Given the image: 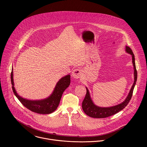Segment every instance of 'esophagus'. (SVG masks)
I'll return each instance as SVG.
<instances>
[{"instance_id": "34e87169", "label": "esophagus", "mask_w": 147, "mask_h": 147, "mask_svg": "<svg viewBox=\"0 0 147 147\" xmlns=\"http://www.w3.org/2000/svg\"><path fill=\"white\" fill-rule=\"evenodd\" d=\"M72 77L74 78H78L81 75V71L78 69H75L72 72Z\"/></svg>"}]
</instances>
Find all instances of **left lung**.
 <instances>
[{"label": "left lung", "mask_w": 147, "mask_h": 147, "mask_svg": "<svg viewBox=\"0 0 147 147\" xmlns=\"http://www.w3.org/2000/svg\"><path fill=\"white\" fill-rule=\"evenodd\" d=\"M125 51L127 53L130 54L132 56V61L134 66V81L133 84L131 88V90L129 93L128 96L121 103L117 105L107 107V108H103L98 107L93 103L90 94V92L88 88L86 87L87 93L82 103V108L84 113L90 117L94 118H105L107 117L111 116H112L117 112H120L122 109H123L127 105V104L129 103L131 96L133 95V90L136 84L137 79V71L135 63V57L134 53L131 49V48L127 46L125 47Z\"/></svg>", "instance_id": "left-lung-1"}]
</instances>
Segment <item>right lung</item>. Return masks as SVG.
Returning <instances> with one entry per match:
<instances>
[{"label": "right lung", "instance_id": "1", "mask_svg": "<svg viewBox=\"0 0 147 147\" xmlns=\"http://www.w3.org/2000/svg\"><path fill=\"white\" fill-rule=\"evenodd\" d=\"M11 70V82L14 95L26 108L39 114L45 115L53 112L59 106L63 93L70 84V76L69 74L62 77L57 82L52 94L48 98L42 100H28L21 97L17 93L14 87L13 68Z\"/></svg>", "mask_w": 147, "mask_h": 147}]
</instances>
